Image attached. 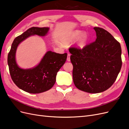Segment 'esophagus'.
<instances>
[{
	"mask_svg": "<svg viewBox=\"0 0 129 129\" xmlns=\"http://www.w3.org/2000/svg\"><path fill=\"white\" fill-rule=\"evenodd\" d=\"M67 60V61H69V62L70 61H71V54H69V53H68V54Z\"/></svg>",
	"mask_w": 129,
	"mask_h": 129,
	"instance_id": "obj_1",
	"label": "esophagus"
}]
</instances>
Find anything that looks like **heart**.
<instances>
[{"mask_svg": "<svg viewBox=\"0 0 129 129\" xmlns=\"http://www.w3.org/2000/svg\"><path fill=\"white\" fill-rule=\"evenodd\" d=\"M77 39V45L80 47H83L85 45H87V42L89 40V36L88 35L85 33L83 32L80 30H76L73 32L71 37L70 39Z\"/></svg>", "mask_w": 129, "mask_h": 129, "instance_id": "obj_1", "label": "heart"}]
</instances>
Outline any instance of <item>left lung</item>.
Here are the masks:
<instances>
[{"mask_svg":"<svg viewBox=\"0 0 129 129\" xmlns=\"http://www.w3.org/2000/svg\"><path fill=\"white\" fill-rule=\"evenodd\" d=\"M96 40L82 49L71 47L73 82L76 87L89 93H99L110 88L122 67L119 42L108 31L93 28Z\"/></svg>","mask_w":129,"mask_h":129,"instance_id":"obj_1","label":"left lung"}]
</instances>
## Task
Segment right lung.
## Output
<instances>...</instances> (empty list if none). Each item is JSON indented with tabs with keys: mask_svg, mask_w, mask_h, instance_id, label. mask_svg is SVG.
Segmentation results:
<instances>
[{
	"mask_svg": "<svg viewBox=\"0 0 129 129\" xmlns=\"http://www.w3.org/2000/svg\"><path fill=\"white\" fill-rule=\"evenodd\" d=\"M49 29L48 27H37L28 29L14 39L8 54L7 63L12 80L18 88L28 93H39L51 89L55 83L57 73L67 59V53L48 51L36 67L25 69L18 66L15 53L18 45L31 36H45Z\"/></svg>",
	"mask_w": 129,
	"mask_h": 129,
	"instance_id": "right-lung-1",
	"label": "right lung"
}]
</instances>
